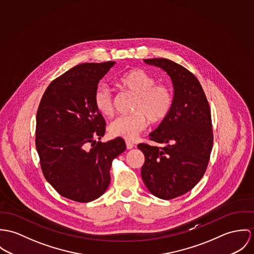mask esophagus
<instances>
[{
	"mask_svg": "<svg viewBox=\"0 0 254 254\" xmlns=\"http://www.w3.org/2000/svg\"><path fill=\"white\" fill-rule=\"evenodd\" d=\"M126 145H127V150H130L132 148H135V145L129 141H126Z\"/></svg>",
	"mask_w": 254,
	"mask_h": 254,
	"instance_id": "1",
	"label": "esophagus"
}]
</instances>
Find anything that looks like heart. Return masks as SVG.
Masks as SVG:
<instances>
[{"instance_id": "b5f03b06", "label": "heart", "mask_w": 254, "mask_h": 254, "mask_svg": "<svg viewBox=\"0 0 254 254\" xmlns=\"http://www.w3.org/2000/svg\"><path fill=\"white\" fill-rule=\"evenodd\" d=\"M119 85L136 96L132 106L133 114L121 116L109 125L111 136L133 140L150 124H160L167 119L172 105L173 94L169 85L157 84V79L142 69H133L124 74ZM93 104L98 113L104 117L114 114V96L111 89L99 85L93 94Z\"/></svg>"}]
</instances>
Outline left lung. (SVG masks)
Returning <instances> with one entry per match:
<instances>
[{
	"mask_svg": "<svg viewBox=\"0 0 254 254\" xmlns=\"http://www.w3.org/2000/svg\"><path fill=\"white\" fill-rule=\"evenodd\" d=\"M144 62L169 74L174 97L167 119L150 133V140L161 146L138 145L145 156L141 176L154 196L171 199L192 190L206 170L213 144L210 108L189 70L167 58Z\"/></svg>",
	"mask_w": 254,
	"mask_h": 254,
	"instance_id": "obj_1",
	"label": "left lung"
}]
</instances>
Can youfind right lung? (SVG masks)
I'll use <instances>...</instances> for the list:
<instances>
[{
  "label": "right lung",
  "instance_id": "right-lung-1",
  "mask_svg": "<svg viewBox=\"0 0 254 254\" xmlns=\"http://www.w3.org/2000/svg\"><path fill=\"white\" fill-rule=\"evenodd\" d=\"M115 64L83 63L46 89L36 117V148L47 181L62 197L88 202L110 184L114 159L126 150L123 138L103 143L106 123L93 94Z\"/></svg>",
  "mask_w": 254,
  "mask_h": 254
}]
</instances>
